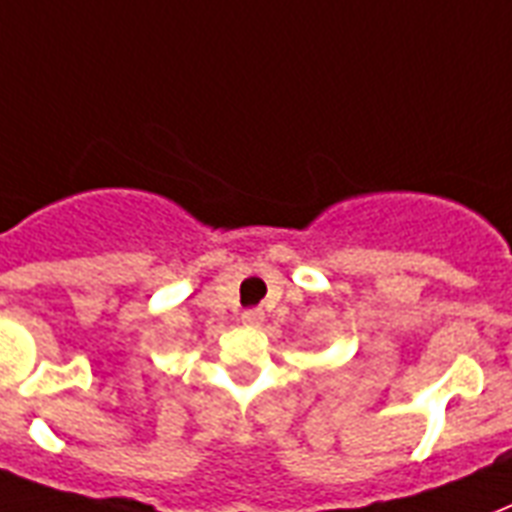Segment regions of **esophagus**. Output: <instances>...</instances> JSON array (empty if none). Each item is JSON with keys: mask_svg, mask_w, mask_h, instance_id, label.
I'll return each instance as SVG.
<instances>
[{"mask_svg": "<svg viewBox=\"0 0 512 512\" xmlns=\"http://www.w3.org/2000/svg\"><path fill=\"white\" fill-rule=\"evenodd\" d=\"M240 320H243L245 326H261V323H264V312L261 310H245L243 315H240Z\"/></svg>", "mask_w": 512, "mask_h": 512, "instance_id": "esophagus-1", "label": "esophagus"}]
</instances>
